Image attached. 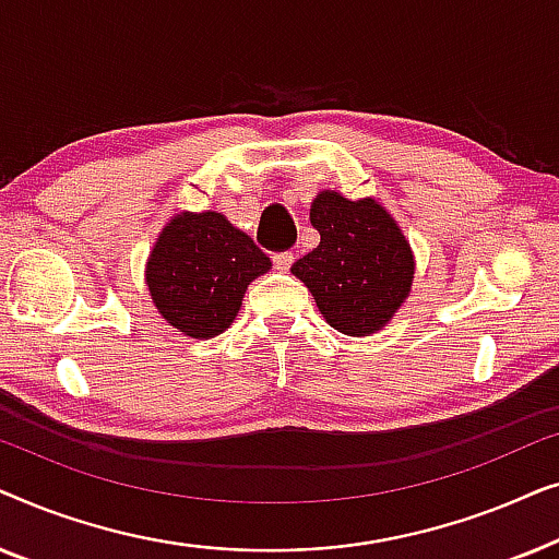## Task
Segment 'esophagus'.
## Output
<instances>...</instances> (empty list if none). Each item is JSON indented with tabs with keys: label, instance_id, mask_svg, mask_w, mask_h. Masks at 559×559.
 Instances as JSON below:
<instances>
[{
	"label": "esophagus",
	"instance_id": "esophagus-1",
	"mask_svg": "<svg viewBox=\"0 0 559 559\" xmlns=\"http://www.w3.org/2000/svg\"><path fill=\"white\" fill-rule=\"evenodd\" d=\"M272 262L277 272H289V266H293V262H295V254L293 251H280V254H274Z\"/></svg>",
	"mask_w": 559,
	"mask_h": 559
}]
</instances>
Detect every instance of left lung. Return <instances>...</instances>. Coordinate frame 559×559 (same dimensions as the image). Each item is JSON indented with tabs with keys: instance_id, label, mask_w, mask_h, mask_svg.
<instances>
[{
	"instance_id": "8db88e82",
	"label": "left lung",
	"mask_w": 559,
	"mask_h": 559,
	"mask_svg": "<svg viewBox=\"0 0 559 559\" xmlns=\"http://www.w3.org/2000/svg\"><path fill=\"white\" fill-rule=\"evenodd\" d=\"M310 224L320 243L297 259L293 274L312 293L320 316L346 335L381 331L407 300L415 277L402 228L373 198L348 201L335 190L318 193Z\"/></svg>"
}]
</instances>
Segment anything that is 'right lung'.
I'll use <instances>...</instances> for the list:
<instances>
[{"mask_svg": "<svg viewBox=\"0 0 559 559\" xmlns=\"http://www.w3.org/2000/svg\"><path fill=\"white\" fill-rule=\"evenodd\" d=\"M272 262L216 211L178 213L147 259L152 302L190 338H213L234 323L243 293Z\"/></svg>", "mask_w": 559, "mask_h": 559, "instance_id": "1", "label": "right lung"}]
</instances>
